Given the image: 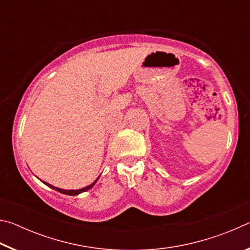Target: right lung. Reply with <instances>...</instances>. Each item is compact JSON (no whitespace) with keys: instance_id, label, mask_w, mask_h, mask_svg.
I'll return each instance as SVG.
<instances>
[{"instance_id":"add662e5","label":"right lung","mask_w":250,"mask_h":250,"mask_svg":"<svg viewBox=\"0 0 250 250\" xmlns=\"http://www.w3.org/2000/svg\"><path fill=\"white\" fill-rule=\"evenodd\" d=\"M98 179H99V177H98ZM98 179H97V180H98ZM97 180L94 182V183H91L90 185H88V186H86V188H80V189H62V188H54L53 185L46 183V182H44V183H45L46 185H47V186H49V188L56 189V191H58V192H61V193H62V194H66V195H77V194H80V193H83V192L88 191V189H90V188H92V186H94V185L96 184Z\"/></svg>"}]
</instances>
